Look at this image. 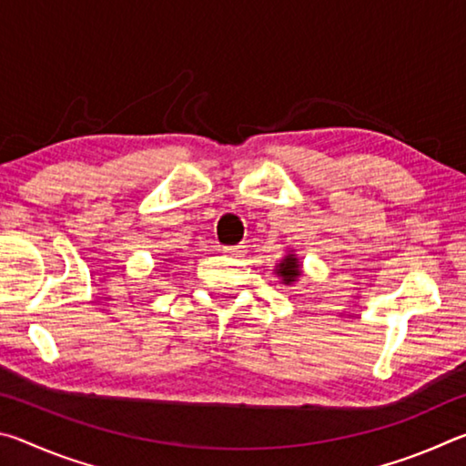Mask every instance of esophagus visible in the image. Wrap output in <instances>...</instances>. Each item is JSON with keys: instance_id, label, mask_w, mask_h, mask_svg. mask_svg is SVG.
<instances>
[{"instance_id": "34e87169", "label": "esophagus", "mask_w": 466, "mask_h": 466, "mask_svg": "<svg viewBox=\"0 0 466 466\" xmlns=\"http://www.w3.org/2000/svg\"><path fill=\"white\" fill-rule=\"evenodd\" d=\"M247 244H236V247H224V252L230 257H242L247 255Z\"/></svg>"}]
</instances>
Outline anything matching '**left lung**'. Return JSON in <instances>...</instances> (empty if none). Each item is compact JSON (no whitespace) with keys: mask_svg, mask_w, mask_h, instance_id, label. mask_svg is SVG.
<instances>
[{"mask_svg":"<svg viewBox=\"0 0 466 466\" xmlns=\"http://www.w3.org/2000/svg\"><path fill=\"white\" fill-rule=\"evenodd\" d=\"M273 273L281 279L283 286H291V283H296L302 278V261H299V257L294 250H288V255L275 265Z\"/></svg>","mask_w":466,"mask_h":466,"instance_id":"1","label":"left lung"}]
</instances>
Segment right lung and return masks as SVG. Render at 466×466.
<instances>
[{"instance_id":"obj_1","label":"right lung","mask_w":466,"mask_h":466,"mask_svg":"<svg viewBox=\"0 0 466 466\" xmlns=\"http://www.w3.org/2000/svg\"><path fill=\"white\" fill-rule=\"evenodd\" d=\"M162 261H164V263H172V258H162Z\"/></svg>"}]
</instances>
